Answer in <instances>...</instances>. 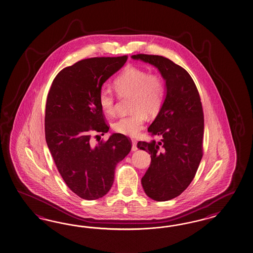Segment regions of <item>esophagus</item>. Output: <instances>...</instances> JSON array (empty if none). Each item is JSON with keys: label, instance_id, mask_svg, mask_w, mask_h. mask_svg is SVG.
Masks as SVG:
<instances>
[{"label": "esophagus", "instance_id": "obj_1", "mask_svg": "<svg viewBox=\"0 0 253 253\" xmlns=\"http://www.w3.org/2000/svg\"><path fill=\"white\" fill-rule=\"evenodd\" d=\"M137 149H138V147H137L136 141H132V146H131V150L136 151Z\"/></svg>", "mask_w": 253, "mask_h": 253}]
</instances>
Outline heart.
Listing matches in <instances>:
<instances>
[{
  "label": "heart",
  "mask_w": 253,
  "mask_h": 253,
  "mask_svg": "<svg viewBox=\"0 0 253 253\" xmlns=\"http://www.w3.org/2000/svg\"><path fill=\"white\" fill-rule=\"evenodd\" d=\"M114 89L120 97L130 96L131 113L118 119L112 128L125 136L136 137L144 128L148 116H156L162 109L166 98V82L157 72L128 66L114 80ZM98 103L103 111L115 112V96L111 89L103 86L98 92Z\"/></svg>",
  "instance_id": "obj_1"
}]
</instances>
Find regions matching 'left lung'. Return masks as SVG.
<instances>
[{
  "label": "left lung",
  "mask_w": 253,
  "mask_h": 253,
  "mask_svg": "<svg viewBox=\"0 0 253 253\" xmlns=\"http://www.w3.org/2000/svg\"><path fill=\"white\" fill-rule=\"evenodd\" d=\"M156 66L166 80L162 109L148 128L161 140L139 142L138 148L151 154V164L142 178L144 192L164 202L178 197L191 184L203 157L204 110L198 89L189 73L158 55H132Z\"/></svg>",
  "instance_id": "8db88e82"
}]
</instances>
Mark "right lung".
<instances>
[{"label":"right lung","instance_id":"1","mask_svg":"<svg viewBox=\"0 0 253 253\" xmlns=\"http://www.w3.org/2000/svg\"><path fill=\"white\" fill-rule=\"evenodd\" d=\"M127 59L124 55L75 62L56 75L48 91L46 142L64 182L84 200L101 198L109 192L117 164L131 149V141L120 133L96 145L92 142L93 134L104 135L109 129L98 92Z\"/></svg>","mask_w":253,"mask_h":253}]
</instances>
